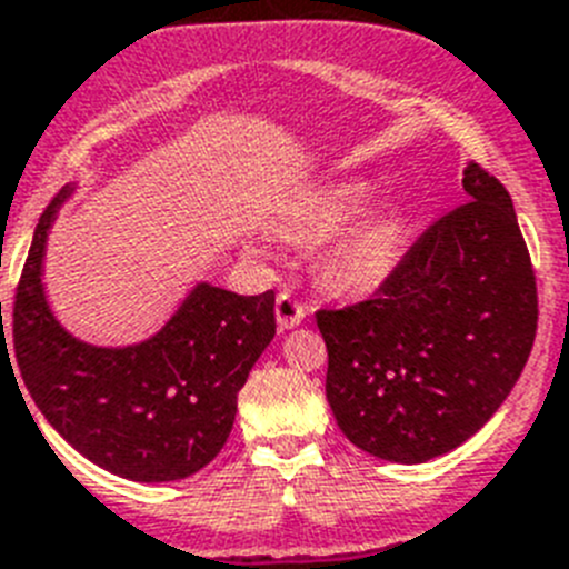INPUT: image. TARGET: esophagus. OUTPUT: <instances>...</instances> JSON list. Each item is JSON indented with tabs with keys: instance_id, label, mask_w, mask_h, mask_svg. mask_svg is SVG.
Wrapping results in <instances>:
<instances>
[{
	"instance_id": "34e87169",
	"label": "esophagus",
	"mask_w": 569,
	"mask_h": 569,
	"mask_svg": "<svg viewBox=\"0 0 569 569\" xmlns=\"http://www.w3.org/2000/svg\"><path fill=\"white\" fill-rule=\"evenodd\" d=\"M305 319V305L296 301L290 293H279L276 296V321H279L281 330H290L296 325H301Z\"/></svg>"
}]
</instances>
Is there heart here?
I'll return each instance as SVG.
<instances>
[{
  "label": "heart",
  "instance_id": "obj_1",
  "mask_svg": "<svg viewBox=\"0 0 569 569\" xmlns=\"http://www.w3.org/2000/svg\"><path fill=\"white\" fill-rule=\"evenodd\" d=\"M373 202V184L367 179H336L296 196L279 216V233L288 239L316 241L341 230L319 259L321 284L333 296L356 299L373 293L393 268L396 230L385 216H367L349 222Z\"/></svg>",
  "mask_w": 569,
  "mask_h": 569
}]
</instances>
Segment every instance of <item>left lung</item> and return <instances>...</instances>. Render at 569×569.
<instances>
[{
  "label": "left lung",
  "instance_id": "1",
  "mask_svg": "<svg viewBox=\"0 0 569 569\" xmlns=\"http://www.w3.org/2000/svg\"><path fill=\"white\" fill-rule=\"evenodd\" d=\"M461 184L470 202L430 224L373 299L316 313L336 425L396 465L479 433L536 339V276L510 193L476 162Z\"/></svg>",
  "mask_w": 569,
  "mask_h": 569
}]
</instances>
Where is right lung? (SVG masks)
Masks as SVG:
<instances>
[{
  "mask_svg": "<svg viewBox=\"0 0 569 569\" xmlns=\"http://www.w3.org/2000/svg\"><path fill=\"white\" fill-rule=\"evenodd\" d=\"M70 193L68 184L39 216L19 279V373L48 425L88 461L148 485L188 479L233 430L236 396L276 336V293L239 296L199 281L150 339L88 345L59 325L42 284L48 233Z\"/></svg>",
  "mask_w": 569,
  "mask_h": 569,
  "instance_id": "add662e5",
  "label": "right lung"
}]
</instances>
